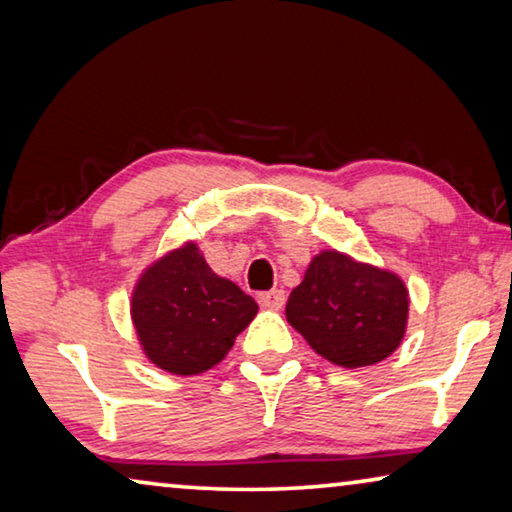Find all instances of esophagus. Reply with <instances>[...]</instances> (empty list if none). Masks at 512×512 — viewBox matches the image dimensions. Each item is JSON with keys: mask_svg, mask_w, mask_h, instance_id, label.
<instances>
[{"mask_svg": "<svg viewBox=\"0 0 512 512\" xmlns=\"http://www.w3.org/2000/svg\"><path fill=\"white\" fill-rule=\"evenodd\" d=\"M257 302H259V307H262V309H271V311L282 309V305H284V291H277L275 289V291L259 293Z\"/></svg>", "mask_w": 512, "mask_h": 512, "instance_id": "obj_1", "label": "esophagus"}]
</instances>
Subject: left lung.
I'll list each match as a JSON object with an SVG mask.
<instances>
[{
  "label": "left lung",
  "mask_w": 512,
  "mask_h": 512,
  "mask_svg": "<svg viewBox=\"0 0 512 512\" xmlns=\"http://www.w3.org/2000/svg\"><path fill=\"white\" fill-rule=\"evenodd\" d=\"M409 318V291L391 271L336 250L311 259L291 291L287 320L320 357L343 368L384 361L397 350Z\"/></svg>",
  "instance_id": "left-lung-1"
}]
</instances>
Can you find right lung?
Returning a JSON list of instances; mask_svg holds the SVG:
<instances>
[{
    "mask_svg": "<svg viewBox=\"0 0 512 512\" xmlns=\"http://www.w3.org/2000/svg\"><path fill=\"white\" fill-rule=\"evenodd\" d=\"M257 309L248 293L207 266L194 241L146 268L131 302L146 357L183 377L214 368Z\"/></svg>",
    "mask_w": 512,
    "mask_h": 512,
    "instance_id": "obj_1",
    "label": "right lung"
}]
</instances>
